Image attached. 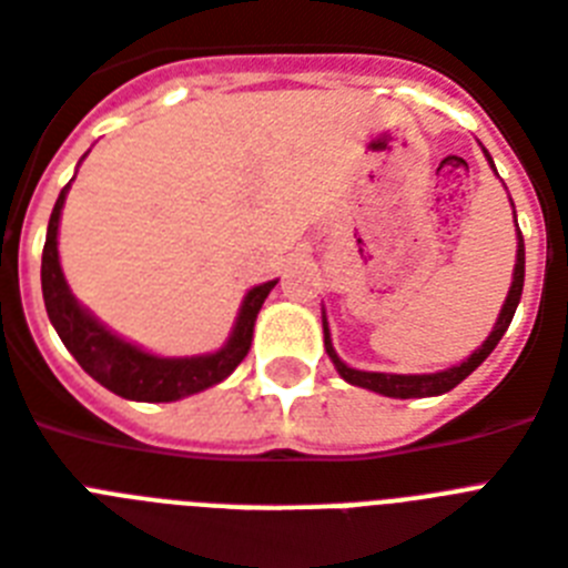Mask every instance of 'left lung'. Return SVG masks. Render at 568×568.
I'll list each match as a JSON object with an SVG mask.
<instances>
[{"mask_svg": "<svg viewBox=\"0 0 568 568\" xmlns=\"http://www.w3.org/2000/svg\"><path fill=\"white\" fill-rule=\"evenodd\" d=\"M486 162H489V168L495 171L493 155L489 153H486ZM495 176H498V171H495ZM513 217H516V209H513ZM521 285H525V239H521L519 223H516V265H513L510 292H507V297H504V306L501 312H498V321H495L493 333L486 336V342L477 347L475 354L466 356L459 365H450V368H445V372H433V374H383V372H359V368H351V365L338 359L336 347H333L327 312H321V321H324V347H327V356L333 359V365H336V372L342 374L351 386L368 388V392H377V395H386V397H400V400H406V397L445 395V392L459 386L468 374L475 372L477 365L484 363L486 356L495 351V345L501 342V336L507 333V327H510L513 315H516V306H519L521 301Z\"/></svg>", "mask_w": 568, "mask_h": 568, "instance_id": "8db88e82", "label": "left lung"}]
</instances>
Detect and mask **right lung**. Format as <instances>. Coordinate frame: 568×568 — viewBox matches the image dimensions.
<instances>
[{"label":"right lung","mask_w":568,"mask_h":568,"mask_svg":"<svg viewBox=\"0 0 568 568\" xmlns=\"http://www.w3.org/2000/svg\"><path fill=\"white\" fill-rule=\"evenodd\" d=\"M67 191H70V185L61 189L55 209L49 214L47 244H43V262H40V285H43V303H47L49 321H52V327L61 336L67 351L75 356V363L114 395L126 397V400H146V404L182 400V397L196 395V392L217 386V383L230 377L241 365V359L247 356L250 345H253L256 315L267 294H271V288L276 285V280L253 285L244 294L230 338L212 354H150L141 345L126 342L114 329L105 327L70 292L64 271H61V258H58V226H61V209H64Z\"/></svg>","instance_id":"obj_1"}]
</instances>
